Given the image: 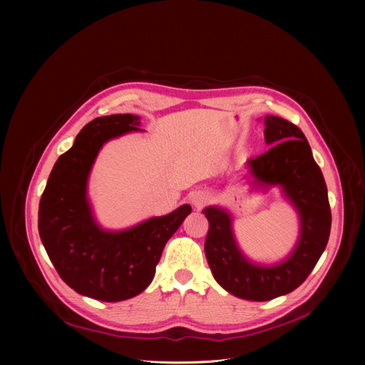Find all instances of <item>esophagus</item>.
<instances>
[{"label": "esophagus", "instance_id": "obj_1", "mask_svg": "<svg viewBox=\"0 0 365 365\" xmlns=\"http://www.w3.org/2000/svg\"><path fill=\"white\" fill-rule=\"evenodd\" d=\"M190 201L197 208H202L210 201V195L207 192H194L192 197H190Z\"/></svg>", "mask_w": 365, "mask_h": 365}]
</instances>
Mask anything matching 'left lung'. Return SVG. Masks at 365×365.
Instances as JSON below:
<instances>
[{"label":"left lung","instance_id":"1","mask_svg":"<svg viewBox=\"0 0 365 365\" xmlns=\"http://www.w3.org/2000/svg\"><path fill=\"white\" fill-rule=\"evenodd\" d=\"M262 155L247 161L250 175L263 186H281L300 217V235L292 255L278 264L248 260L235 241L232 219L220 207L202 210L208 220L204 252L215 279L231 294L266 302L289 294L308 278L329 242L331 210L321 168L302 130L274 115L264 117Z\"/></svg>","mask_w":365,"mask_h":365}]
</instances>
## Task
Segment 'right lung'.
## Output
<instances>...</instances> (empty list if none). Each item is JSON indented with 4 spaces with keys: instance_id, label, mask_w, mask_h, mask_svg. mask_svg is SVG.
Listing matches in <instances>:
<instances>
[{
    "instance_id": "add662e5",
    "label": "right lung",
    "mask_w": 365,
    "mask_h": 365,
    "mask_svg": "<svg viewBox=\"0 0 365 365\" xmlns=\"http://www.w3.org/2000/svg\"><path fill=\"white\" fill-rule=\"evenodd\" d=\"M139 120L118 113L90 121L56 161L38 208V232L57 274L76 293L96 300L140 294L155 275L167 241L192 210L185 204L118 232L96 223L87 198L93 163L109 139L142 131Z\"/></svg>"
}]
</instances>
